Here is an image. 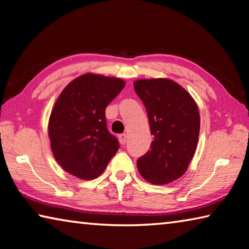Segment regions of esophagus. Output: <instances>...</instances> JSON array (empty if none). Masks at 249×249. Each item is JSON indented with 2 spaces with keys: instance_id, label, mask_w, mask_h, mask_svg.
Here are the masks:
<instances>
[{
  "instance_id": "obj_1",
  "label": "esophagus",
  "mask_w": 249,
  "mask_h": 249,
  "mask_svg": "<svg viewBox=\"0 0 249 249\" xmlns=\"http://www.w3.org/2000/svg\"><path fill=\"white\" fill-rule=\"evenodd\" d=\"M118 140H120V143L122 145H125L126 144V141H127V134H121L120 136H118Z\"/></svg>"
}]
</instances>
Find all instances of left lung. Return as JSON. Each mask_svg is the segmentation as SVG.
<instances>
[{
    "label": "left lung",
    "instance_id": "obj_1",
    "mask_svg": "<svg viewBox=\"0 0 249 249\" xmlns=\"http://www.w3.org/2000/svg\"><path fill=\"white\" fill-rule=\"evenodd\" d=\"M148 115L154 140L137 160L140 174L149 183L165 185L186 172L199 135V112L191 94L168 78L134 82Z\"/></svg>",
    "mask_w": 249,
    "mask_h": 249
}]
</instances>
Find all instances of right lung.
<instances>
[{
    "label": "right lung",
    "mask_w": 249,
    "mask_h": 249,
    "mask_svg": "<svg viewBox=\"0 0 249 249\" xmlns=\"http://www.w3.org/2000/svg\"><path fill=\"white\" fill-rule=\"evenodd\" d=\"M124 86L121 78L88 73L62 90L50 116L49 137L65 172L85 180L104 172L120 147L107 129L105 109Z\"/></svg>",
    "instance_id": "add662e5"
}]
</instances>
